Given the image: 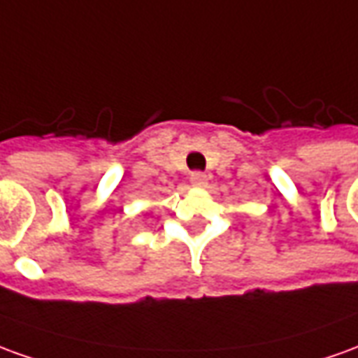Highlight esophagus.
Segmentation results:
<instances>
[{
    "label": "esophagus",
    "mask_w": 358,
    "mask_h": 358,
    "mask_svg": "<svg viewBox=\"0 0 358 358\" xmlns=\"http://www.w3.org/2000/svg\"><path fill=\"white\" fill-rule=\"evenodd\" d=\"M189 182L194 184V186H207V176H205L201 171H196L189 174Z\"/></svg>",
    "instance_id": "obj_1"
}]
</instances>
